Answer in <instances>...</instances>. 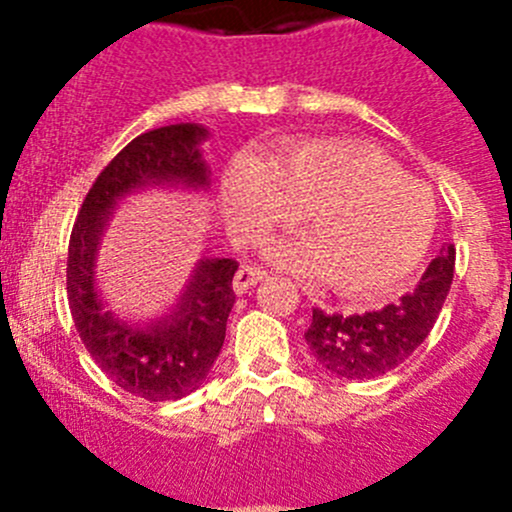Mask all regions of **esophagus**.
<instances>
[{
	"label": "esophagus",
	"mask_w": 512,
	"mask_h": 512,
	"mask_svg": "<svg viewBox=\"0 0 512 512\" xmlns=\"http://www.w3.org/2000/svg\"><path fill=\"white\" fill-rule=\"evenodd\" d=\"M267 272L260 270V267H240L235 275V282H232V289H235V294H245L247 289H252L257 285V282L265 280Z\"/></svg>",
	"instance_id": "esophagus-1"
}]
</instances>
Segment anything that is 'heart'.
<instances>
[{
	"label": "heart",
	"mask_w": 512,
	"mask_h": 512,
	"mask_svg": "<svg viewBox=\"0 0 512 512\" xmlns=\"http://www.w3.org/2000/svg\"><path fill=\"white\" fill-rule=\"evenodd\" d=\"M232 230L262 232L302 215L307 237L272 240L267 257L294 275L322 277L347 299L396 289L426 257L436 205L374 148L339 138L292 141L262 163L237 156L218 193Z\"/></svg>",
	"instance_id": "heart-1"
}]
</instances>
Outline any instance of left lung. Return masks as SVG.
<instances>
[{
	"mask_svg": "<svg viewBox=\"0 0 512 512\" xmlns=\"http://www.w3.org/2000/svg\"><path fill=\"white\" fill-rule=\"evenodd\" d=\"M456 247L446 245L416 282L394 304L364 314H329L312 309L304 332L309 354L339 379L364 381L404 364L428 337L453 282Z\"/></svg>",
	"mask_w": 512,
	"mask_h": 512,
	"instance_id": "obj_1",
	"label": "left lung"
}]
</instances>
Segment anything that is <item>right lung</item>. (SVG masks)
<instances>
[{
	"label": "right lung",
	"mask_w": 512,
	"mask_h": 512,
	"mask_svg": "<svg viewBox=\"0 0 512 512\" xmlns=\"http://www.w3.org/2000/svg\"><path fill=\"white\" fill-rule=\"evenodd\" d=\"M200 123H175L133 138L96 178L69 242L66 292L81 342L94 361L133 396L178 401L193 394L213 369L235 304L230 257H203L168 312L141 322L111 312L98 285V250L113 210L143 190L208 193L210 165Z\"/></svg>",
	"instance_id": "right-lung-1"
}]
</instances>
